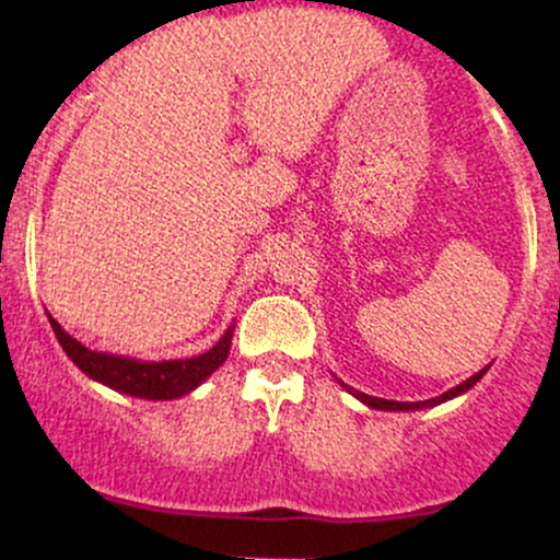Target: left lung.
Returning <instances> with one entry per match:
<instances>
[{
    "label": "left lung",
    "mask_w": 560,
    "mask_h": 560,
    "mask_svg": "<svg viewBox=\"0 0 560 560\" xmlns=\"http://www.w3.org/2000/svg\"><path fill=\"white\" fill-rule=\"evenodd\" d=\"M487 369H490V365H487ZM487 369H481L479 374H474L471 378H466V382H460L458 387H453V389H447L445 395H440V397H432V400H421V402H397V400H384V397H371V395H365V392H358V389H352V387H347V384H342V387L350 392L352 397H358V400L361 402H365L369 405V408H374V410H423V408H434V405H440V402H447V400H453V397H458V395H464V392H468L474 387V384L479 382L481 376L487 374Z\"/></svg>",
    "instance_id": "left-lung-1"
}]
</instances>
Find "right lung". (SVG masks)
I'll return each mask as SVG.
<instances>
[{
    "instance_id": "add662e5",
    "label": "right lung",
    "mask_w": 560,
    "mask_h": 560,
    "mask_svg": "<svg viewBox=\"0 0 560 560\" xmlns=\"http://www.w3.org/2000/svg\"><path fill=\"white\" fill-rule=\"evenodd\" d=\"M49 324H52L57 342L83 374L115 392L141 397V400H176V397L195 392L218 365L226 361L231 337H234V326H229L226 334L202 355L178 358V361H137L128 355L89 350L79 339L70 337L52 316H49Z\"/></svg>"
}]
</instances>
